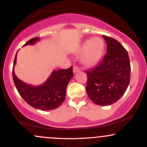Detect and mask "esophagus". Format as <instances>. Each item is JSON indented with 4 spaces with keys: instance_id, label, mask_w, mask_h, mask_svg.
Wrapping results in <instances>:
<instances>
[{
    "instance_id": "1",
    "label": "esophagus",
    "mask_w": 147,
    "mask_h": 147,
    "mask_svg": "<svg viewBox=\"0 0 147 147\" xmlns=\"http://www.w3.org/2000/svg\"><path fill=\"white\" fill-rule=\"evenodd\" d=\"M79 71V68L78 66H77V65H75V66L73 67V72L74 73H77V72Z\"/></svg>"
}]
</instances>
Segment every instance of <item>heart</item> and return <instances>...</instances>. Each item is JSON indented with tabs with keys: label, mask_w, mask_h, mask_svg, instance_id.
Segmentation results:
<instances>
[{
	"label": "heart",
	"mask_w": 147,
	"mask_h": 147,
	"mask_svg": "<svg viewBox=\"0 0 147 147\" xmlns=\"http://www.w3.org/2000/svg\"><path fill=\"white\" fill-rule=\"evenodd\" d=\"M105 43L99 37L86 40L79 46L76 53L82 55L81 61L86 66H92L99 61L104 52Z\"/></svg>",
	"instance_id": "heart-1"
}]
</instances>
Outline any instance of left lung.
<instances>
[{"instance_id": "left-lung-1", "label": "left lung", "mask_w": 147, "mask_h": 147, "mask_svg": "<svg viewBox=\"0 0 147 147\" xmlns=\"http://www.w3.org/2000/svg\"><path fill=\"white\" fill-rule=\"evenodd\" d=\"M107 53L99 64L86 70V92L95 104L109 106L124 95L130 82L131 65L128 52L115 38L103 35Z\"/></svg>"}]
</instances>
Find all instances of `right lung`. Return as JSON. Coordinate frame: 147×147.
Wrapping results in <instances>:
<instances>
[{"mask_svg":"<svg viewBox=\"0 0 147 147\" xmlns=\"http://www.w3.org/2000/svg\"><path fill=\"white\" fill-rule=\"evenodd\" d=\"M39 40L38 37L33 38L24 45H34ZM17 52L14 61L12 76L15 86L20 95L34 109L49 111L59 107L65 100L67 86L73 77L72 67L68 69L53 70L48 79L41 85H30L23 82L15 75L14 65L16 63Z\"/></svg>","mask_w":147,"mask_h":147,"instance_id":"right-lung-1","label":"right lung"}]
</instances>
